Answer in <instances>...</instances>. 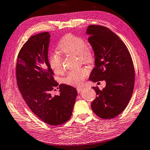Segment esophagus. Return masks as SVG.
<instances>
[{
	"label": "esophagus",
	"mask_w": 150,
	"mask_h": 150,
	"mask_svg": "<svg viewBox=\"0 0 150 150\" xmlns=\"http://www.w3.org/2000/svg\"><path fill=\"white\" fill-rule=\"evenodd\" d=\"M83 90V88L82 87H76V91L78 92V93H80V92H81Z\"/></svg>",
	"instance_id": "obj_1"
}]
</instances>
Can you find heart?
Wrapping results in <instances>:
<instances>
[{"mask_svg":"<svg viewBox=\"0 0 150 150\" xmlns=\"http://www.w3.org/2000/svg\"><path fill=\"white\" fill-rule=\"evenodd\" d=\"M58 49L64 55H76L80 63L92 64L95 59V52L92 47L87 44L84 40L71 34L65 35L59 42ZM49 63L51 69L57 74H61L64 71L63 59L58 54L50 55ZM89 75V70L81 68L70 71L64 79L66 83L72 86H80Z\"/></svg>","mask_w":150,"mask_h":150,"instance_id":"b5f03b06","label":"heart"}]
</instances>
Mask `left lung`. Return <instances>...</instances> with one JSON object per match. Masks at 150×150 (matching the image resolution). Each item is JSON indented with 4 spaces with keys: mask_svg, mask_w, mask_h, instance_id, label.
Instances as JSON below:
<instances>
[{
    "mask_svg": "<svg viewBox=\"0 0 150 150\" xmlns=\"http://www.w3.org/2000/svg\"><path fill=\"white\" fill-rule=\"evenodd\" d=\"M86 33L95 56L90 80L106 82L102 90L92 87L97 96L91 107L99 117L113 119L124 110L133 94L135 75L132 58L124 43L108 28L89 25Z\"/></svg>",
    "mask_w": 150,
    "mask_h": 150,
    "instance_id": "left-lung-1",
    "label": "left lung"
}]
</instances>
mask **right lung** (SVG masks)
<instances>
[{
    "mask_svg": "<svg viewBox=\"0 0 150 150\" xmlns=\"http://www.w3.org/2000/svg\"><path fill=\"white\" fill-rule=\"evenodd\" d=\"M49 33L30 37L20 50L16 64L17 83L25 103L33 113L44 122L61 125L71 118L75 103V88L58 85L48 60ZM59 86L60 95L51 91Z\"/></svg>",
    "mask_w": 150,
    "mask_h": 150,
    "instance_id": "right-lung-1",
    "label": "right lung"
}]
</instances>
